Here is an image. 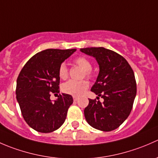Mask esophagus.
Here are the masks:
<instances>
[{"instance_id": "obj_1", "label": "esophagus", "mask_w": 158, "mask_h": 158, "mask_svg": "<svg viewBox=\"0 0 158 158\" xmlns=\"http://www.w3.org/2000/svg\"><path fill=\"white\" fill-rule=\"evenodd\" d=\"M78 100V98L76 96H73V101L76 102Z\"/></svg>"}]
</instances>
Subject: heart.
<instances>
[{
    "label": "heart",
    "instance_id": "1",
    "mask_svg": "<svg viewBox=\"0 0 158 158\" xmlns=\"http://www.w3.org/2000/svg\"><path fill=\"white\" fill-rule=\"evenodd\" d=\"M75 63L85 71V74L90 77L92 73V63L88 59L85 57H78L75 60ZM58 74L60 79H66L68 76V69L65 63H62L59 67ZM89 88V82L85 80L75 81L69 80L65 82L62 86V90L64 93L69 94L73 96H79L82 95Z\"/></svg>",
    "mask_w": 158,
    "mask_h": 158
}]
</instances>
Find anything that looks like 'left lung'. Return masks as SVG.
Returning a JSON list of instances; mask_svg holds the SVG:
<instances>
[{"label": "left lung", "instance_id": "obj_1", "mask_svg": "<svg viewBox=\"0 0 158 158\" xmlns=\"http://www.w3.org/2000/svg\"><path fill=\"white\" fill-rule=\"evenodd\" d=\"M80 51L98 63L99 73L91 91L104 99L103 102L89 99L85 120L92 128L111 131L126 120L132 109L137 92L134 72L127 60L112 50L90 47Z\"/></svg>", "mask_w": 158, "mask_h": 158}]
</instances>
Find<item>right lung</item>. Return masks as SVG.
I'll list each match as a JSON object with an SVG mask.
<instances>
[{
    "instance_id": "right-lung-1",
    "label": "right lung",
    "mask_w": 158,
    "mask_h": 158,
    "mask_svg": "<svg viewBox=\"0 0 158 158\" xmlns=\"http://www.w3.org/2000/svg\"><path fill=\"white\" fill-rule=\"evenodd\" d=\"M76 51L47 49L37 52L28 60L17 77V102L25 122L36 131L52 132L66 120L73 97L62 93L52 102L50 94L60 92L59 67Z\"/></svg>"
}]
</instances>
